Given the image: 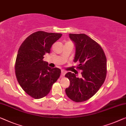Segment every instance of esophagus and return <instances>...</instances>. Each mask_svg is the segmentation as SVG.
<instances>
[{
  "instance_id": "34e87169",
  "label": "esophagus",
  "mask_w": 126,
  "mask_h": 126,
  "mask_svg": "<svg viewBox=\"0 0 126 126\" xmlns=\"http://www.w3.org/2000/svg\"><path fill=\"white\" fill-rule=\"evenodd\" d=\"M65 74H66L65 71H64V70H62V71H61V76L62 77L64 76V75H65Z\"/></svg>"
}]
</instances>
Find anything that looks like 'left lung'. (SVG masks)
Returning <instances> with one entry per match:
<instances>
[{
  "label": "left lung",
  "mask_w": 126,
  "mask_h": 126,
  "mask_svg": "<svg viewBox=\"0 0 126 126\" xmlns=\"http://www.w3.org/2000/svg\"><path fill=\"white\" fill-rule=\"evenodd\" d=\"M75 43L74 62L80 63L77 68L81 71V78L69 72L65 75L70 81L65 93L71 100L81 102L93 97L105 80L107 61L104 50L98 43L85 34H69Z\"/></svg>",
  "instance_id": "obj_1"
}]
</instances>
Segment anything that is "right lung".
Returning <instances> with one entry per match:
<instances>
[{
	"label": "right lung",
	"instance_id": "right-lung-1",
	"mask_svg": "<svg viewBox=\"0 0 126 126\" xmlns=\"http://www.w3.org/2000/svg\"><path fill=\"white\" fill-rule=\"evenodd\" d=\"M62 35L36 32L28 36L18 49L15 67L16 76L22 89L32 98L39 99L47 95L60 77L61 69L50 68L43 59Z\"/></svg>",
	"mask_w": 126,
	"mask_h": 126
}]
</instances>
